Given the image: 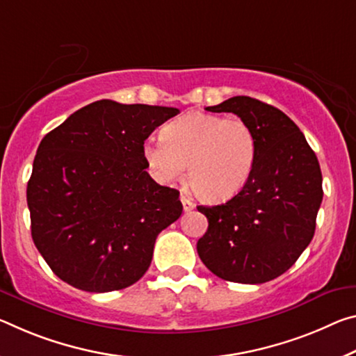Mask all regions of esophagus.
<instances>
[{
	"label": "esophagus",
	"mask_w": 356,
	"mask_h": 356,
	"mask_svg": "<svg viewBox=\"0 0 356 356\" xmlns=\"http://www.w3.org/2000/svg\"><path fill=\"white\" fill-rule=\"evenodd\" d=\"M180 201H182V206H184L185 212H190V211H193V209H195V202L188 195H185V193L180 195Z\"/></svg>",
	"instance_id": "esophagus-1"
}]
</instances>
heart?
<instances>
[{"label":"heart","mask_w":356,"mask_h":356,"mask_svg":"<svg viewBox=\"0 0 356 356\" xmlns=\"http://www.w3.org/2000/svg\"><path fill=\"white\" fill-rule=\"evenodd\" d=\"M144 156L161 184L187 172L191 188L207 202L228 201L245 187L257 160V138L241 118L190 112L144 145Z\"/></svg>","instance_id":"obj_1"}]
</instances>
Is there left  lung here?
I'll list each match as a JSON object with an SVG mask.
<instances>
[{
  "label": "left lung",
  "mask_w": 356,
  "mask_h": 356,
  "mask_svg": "<svg viewBox=\"0 0 356 356\" xmlns=\"http://www.w3.org/2000/svg\"><path fill=\"white\" fill-rule=\"evenodd\" d=\"M211 112H233L257 138V160L245 187L225 204L198 206L207 217L196 249L217 277L264 284L289 270L315 233L323 200L317 156L296 123L277 107L233 97Z\"/></svg>",
  "instance_id": "8db88e82"
}]
</instances>
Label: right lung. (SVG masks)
I'll return each mask as SVG.
<instances>
[{
	"label": "right lung",
	"mask_w": 356,
	"mask_h": 356,
	"mask_svg": "<svg viewBox=\"0 0 356 356\" xmlns=\"http://www.w3.org/2000/svg\"><path fill=\"white\" fill-rule=\"evenodd\" d=\"M179 109L101 99L76 111L39 144L26 202L36 249L74 289L136 284L156 236L182 213L179 191L145 168L144 140Z\"/></svg>",
	"instance_id": "obj_1"
}]
</instances>
